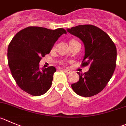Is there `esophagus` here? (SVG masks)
I'll use <instances>...</instances> for the list:
<instances>
[{"label":"esophagus","mask_w":126,"mask_h":126,"mask_svg":"<svg viewBox=\"0 0 126 126\" xmlns=\"http://www.w3.org/2000/svg\"><path fill=\"white\" fill-rule=\"evenodd\" d=\"M63 71L65 72L66 73H67V74H70V73H71V71H70V70H66V69H63Z\"/></svg>","instance_id":"1"}]
</instances>
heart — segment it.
<instances>
[{"label":"heart","mask_w":126,"mask_h":126,"mask_svg":"<svg viewBox=\"0 0 126 126\" xmlns=\"http://www.w3.org/2000/svg\"><path fill=\"white\" fill-rule=\"evenodd\" d=\"M74 42H77V41L74 40V39H73V40H71V41L70 42V43H74Z\"/></svg>","instance_id":"1"}]
</instances>
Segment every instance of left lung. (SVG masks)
Returning <instances> with one entry per match:
<instances>
[{
  "mask_svg": "<svg viewBox=\"0 0 126 126\" xmlns=\"http://www.w3.org/2000/svg\"><path fill=\"white\" fill-rule=\"evenodd\" d=\"M67 31L82 41L85 46L82 66H90L85 73L77 72L80 79L71 84V88L81 97L95 95L105 88L112 77L116 66L115 44L104 31L93 25H79L67 29Z\"/></svg>",
  "mask_w": 126,
  "mask_h": 126,
  "instance_id": "1",
  "label": "left lung"
}]
</instances>
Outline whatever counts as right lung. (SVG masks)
Listing matches in <instances>:
<instances>
[{
    "mask_svg": "<svg viewBox=\"0 0 126 126\" xmlns=\"http://www.w3.org/2000/svg\"><path fill=\"white\" fill-rule=\"evenodd\" d=\"M66 31L31 26L20 31L10 43L8 64L20 88L33 96H40L50 88L56 71L54 66L39 68L41 57L49 54L58 38Z\"/></svg>",
    "mask_w": 126,
    "mask_h": 126,
    "instance_id": "add662e5",
    "label": "right lung"
}]
</instances>
